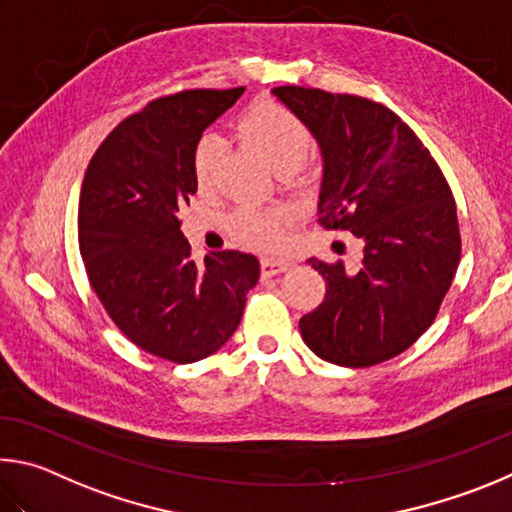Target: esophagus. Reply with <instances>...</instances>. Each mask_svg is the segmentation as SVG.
Returning <instances> with one entry per match:
<instances>
[{
    "label": "esophagus",
    "instance_id": "34e87169",
    "mask_svg": "<svg viewBox=\"0 0 512 512\" xmlns=\"http://www.w3.org/2000/svg\"><path fill=\"white\" fill-rule=\"evenodd\" d=\"M292 263L288 258H261V274L263 276H276L288 270Z\"/></svg>",
    "mask_w": 512,
    "mask_h": 512
}]
</instances>
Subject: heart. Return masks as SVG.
I'll list each match as a JSON object with an SVG mask.
<instances>
[{
	"instance_id": "b5f03b06",
	"label": "heart",
	"mask_w": 512,
	"mask_h": 512,
	"mask_svg": "<svg viewBox=\"0 0 512 512\" xmlns=\"http://www.w3.org/2000/svg\"><path fill=\"white\" fill-rule=\"evenodd\" d=\"M240 132L272 161L281 173L297 168L306 159L312 146V134L308 125L285 105L263 101L256 103L240 119ZM218 139L204 134L197 139L191 157V170L195 186L200 191H211L215 182V166H218ZM229 233L240 245L258 251L276 249L285 240L288 229V213L279 206H238L227 220Z\"/></svg>"
}]
</instances>
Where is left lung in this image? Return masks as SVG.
<instances>
[{
	"label": "left lung",
	"instance_id": "left-lung-1",
	"mask_svg": "<svg viewBox=\"0 0 512 512\" xmlns=\"http://www.w3.org/2000/svg\"><path fill=\"white\" fill-rule=\"evenodd\" d=\"M272 94L308 125L324 155L319 224L364 240L357 272L342 261H308L326 279V297L301 317L303 342L351 369L387 362L432 326L459 267L452 188L389 107L297 85Z\"/></svg>",
	"mask_w": 512,
	"mask_h": 512
}]
</instances>
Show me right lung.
Here are the masks:
<instances>
[{"label":"right lung","mask_w":512,"mask_h":512,"mask_svg":"<svg viewBox=\"0 0 512 512\" xmlns=\"http://www.w3.org/2000/svg\"><path fill=\"white\" fill-rule=\"evenodd\" d=\"M245 87L186 89L150 101L107 134L80 188L78 245L89 283L134 346L191 364L229 342L261 274L256 256L195 263L177 211L197 186V139Z\"/></svg>","instance_id":"right-lung-1"}]
</instances>
